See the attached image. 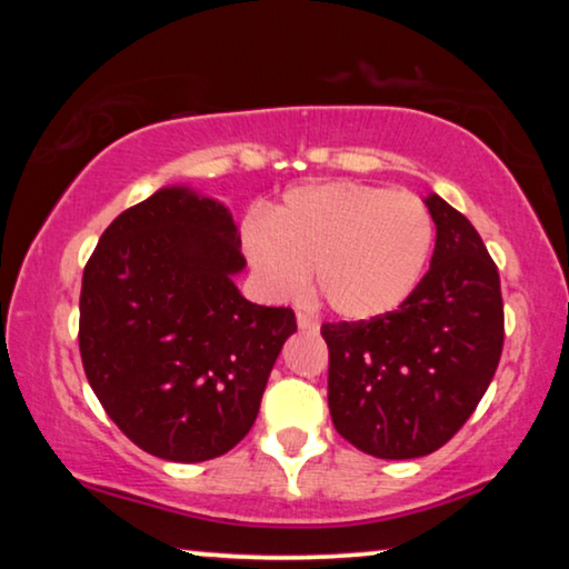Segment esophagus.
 Instances as JSON below:
<instances>
[{"instance_id":"1","label":"esophagus","mask_w":569,"mask_h":569,"mask_svg":"<svg viewBox=\"0 0 569 569\" xmlns=\"http://www.w3.org/2000/svg\"><path fill=\"white\" fill-rule=\"evenodd\" d=\"M298 326H300L302 331H318V326H321V323H318L313 316H308V313H298Z\"/></svg>"}]
</instances>
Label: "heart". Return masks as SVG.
<instances>
[{
    "mask_svg": "<svg viewBox=\"0 0 569 569\" xmlns=\"http://www.w3.org/2000/svg\"><path fill=\"white\" fill-rule=\"evenodd\" d=\"M435 240L427 207L403 191L357 181L295 186L274 212H251L240 246L277 300L316 284L333 313L368 321L396 310L422 282Z\"/></svg>",
    "mask_w": 569,
    "mask_h": 569,
    "instance_id": "1",
    "label": "heart"
}]
</instances>
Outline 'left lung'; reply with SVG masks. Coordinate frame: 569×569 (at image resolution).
<instances>
[{"mask_svg": "<svg viewBox=\"0 0 569 569\" xmlns=\"http://www.w3.org/2000/svg\"><path fill=\"white\" fill-rule=\"evenodd\" d=\"M430 271L391 313L323 323L329 409L341 438L388 461L446 446L473 415L502 355L500 274L466 217L430 193Z\"/></svg>", "mask_w": 569, "mask_h": 569, "instance_id": "left-lung-1", "label": "left lung"}]
</instances>
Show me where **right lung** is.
Returning a JSON list of instances; mask_svg holds the SVG:
<instances>
[{"label": "right lung", "instance_id": "1", "mask_svg": "<svg viewBox=\"0 0 569 569\" xmlns=\"http://www.w3.org/2000/svg\"><path fill=\"white\" fill-rule=\"evenodd\" d=\"M238 224L220 201L168 186L108 224L82 274L80 355L106 415L147 453H228L259 415L290 308L248 302Z\"/></svg>", "mask_w": 569, "mask_h": 569}]
</instances>
